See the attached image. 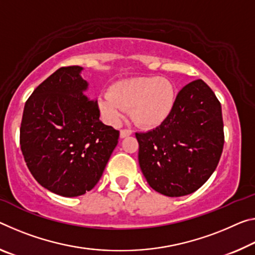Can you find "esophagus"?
Here are the masks:
<instances>
[{
	"label": "esophagus",
	"mask_w": 255,
	"mask_h": 255,
	"mask_svg": "<svg viewBox=\"0 0 255 255\" xmlns=\"http://www.w3.org/2000/svg\"><path fill=\"white\" fill-rule=\"evenodd\" d=\"M130 135H131V130H129V129H123V130L120 131L121 138H125V137H128Z\"/></svg>",
	"instance_id": "1"
}]
</instances>
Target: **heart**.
Instances as JSON below:
<instances>
[{
    "instance_id": "1",
    "label": "heart",
    "mask_w": 255,
    "mask_h": 255,
    "mask_svg": "<svg viewBox=\"0 0 255 255\" xmlns=\"http://www.w3.org/2000/svg\"><path fill=\"white\" fill-rule=\"evenodd\" d=\"M176 104V88L159 76L132 77L116 82L109 93H101L98 106L109 123L117 124L128 109L137 126L152 129L171 116Z\"/></svg>"
}]
</instances>
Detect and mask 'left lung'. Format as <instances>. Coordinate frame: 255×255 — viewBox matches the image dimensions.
I'll return each mask as SVG.
<instances>
[{
	"mask_svg": "<svg viewBox=\"0 0 255 255\" xmlns=\"http://www.w3.org/2000/svg\"><path fill=\"white\" fill-rule=\"evenodd\" d=\"M145 179L169 197L188 195L207 181L224 148L220 102L202 79L186 85L171 116L147 132H136Z\"/></svg>",
	"mask_w": 255,
	"mask_h": 255,
	"instance_id": "obj_1",
	"label": "left lung"
}]
</instances>
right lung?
<instances>
[{"instance_id":"1","label":"right lung","mask_w":255,"mask_h":255,"mask_svg":"<svg viewBox=\"0 0 255 255\" xmlns=\"http://www.w3.org/2000/svg\"><path fill=\"white\" fill-rule=\"evenodd\" d=\"M83 67H62L39 85L23 109L20 147L34 178L64 197L98 184L119 131L100 120L98 101L86 96Z\"/></svg>"}]
</instances>
